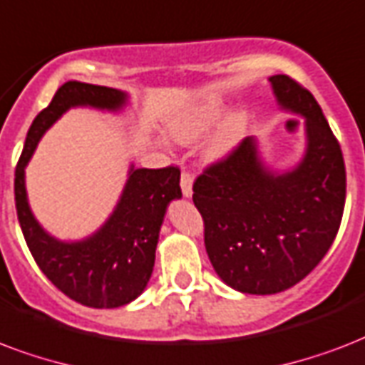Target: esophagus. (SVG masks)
I'll use <instances>...</instances> for the list:
<instances>
[{
    "label": "esophagus",
    "instance_id": "obj_1",
    "mask_svg": "<svg viewBox=\"0 0 365 365\" xmlns=\"http://www.w3.org/2000/svg\"><path fill=\"white\" fill-rule=\"evenodd\" d=\"M180 190H182V196L192 197V175L182 173L180 175Z\"/></svg>",
    "mask_w": 365,
    "mask_h": 365
}]
</instances>
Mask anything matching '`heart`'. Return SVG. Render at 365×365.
<instances>
[{"label":"heart","mask_w":365,"mask_h":365,"mask_svg":"<svg viewBox=\"0 0 365 365\" xmlns=\"http://www.w3.org/2000/svg\"><path fill=\"white\" fill-rule=\"evenodd\" d=\"M222 114H225V103L221 98L217 95H205L169 115L165 120V133L175 143L190 144L211 131ZM245 129H247V115L244 112H234L232 115H228L207 143L205 156L209 160H221L228 156L244 138Z\"/></svg>","instance_id":"1"}]
</instances>
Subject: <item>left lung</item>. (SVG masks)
<instances>
[{
  "instance_id": "left-lung-1",
  "label": "left lung",
  "mask_w": 365,
  "mask_h": 365,
  "mask_svg": "<svg viewBox=\"0 0 365 365\" xmlns=\"http://www.w3.org/2000/svg\"><path fill=\"white\" fill-rule=\"evenodd\" d=\"M282 110L304 118L307 148L287 171L268 168L244 138L194 182L205 251L232 289L272 295L314 270L337 236L346 196L343 152L316 98L289 76L268 78Z\"/></svg>"
}]
</instances>
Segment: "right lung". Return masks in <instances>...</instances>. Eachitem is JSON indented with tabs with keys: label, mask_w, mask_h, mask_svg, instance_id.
Instances as JSON below:
<instances>
[{
	"label": "right lung",
	"mask_w": 365,
	"mask_h": 365,
	"mask_svg": "<svg viewBox=\"0 0 365 365\" xmlns=\"http://www.w3.org/2000/svg\"><path fill=\"white\" fill-rule=\"evenodd\" d=\"M127 103V93L120 89L66 81L32 121L15 169L16 215L34 261L66 297L91 309H118L146 289L168 205L182 196L179 168L137 169L131 163L120 200L106 222L76 242L51 236L34 217L24 169L45 131L64 112L78 106L120 112Z\"/></svg>",
	"instance_id": "obj_1"
}]
</instances>
